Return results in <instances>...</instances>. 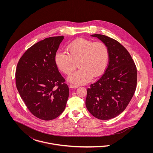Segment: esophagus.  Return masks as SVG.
Here are the masks:
<instances>
[{
	"mask_svg": "<svg viewBox=\"0 0 153 153\" xmlns=\"http://www.w3.org/2000/svg\"><path fill=\"white\" fill-rule=\"evenodd\" d=\"M69 87L71 88H76L78 87V85H76V84H71L69 85Z\"/></svg>",
	"mask_w": 153,
	"mask_h": 153,
	"instance_id": "34e87169",
	"label": "esophagus"
}]
</instances>
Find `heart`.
<instances>
[{
  "label": "heart",
  "instance_id": "1",
  "mask_svg": "<svg viewBox=\"0 0 153 153\" xmlns=\"http://www.w3.org/2000/svg\"><path fill=\"white\" fill-rule=\"evenodd\" d=\"M68 53L58 50L55 61L58 68L65 74H70L76 68L79 69L70 75L68 79L76 84H85L101 75L108 64L109 53L102 42H94L85 39H78L66 46Z\"/></svg>",
  "mask_w": 153,
  "mask_h": 153
}]
</instances>
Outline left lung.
Segmentation results:
<instances>
[{
	"label": "left lung",
	"mask_w": 153,
	"mask_h": 153,
	"mask_svg": "<svg viewBox=\"0 0 153 153\" xmlns=\"http://www.w3.org/2000/svg\"><path fill=\"white\" fill-rule=\"evenodd\" d=\"M106 45L109 62L102 76L87 89L85 101L89 112L97 118H113L126 108L137 87V68L128 51L116 40L95 34Z\"/></svg>",
	"instance_id": "obj_1"
}]
</instances>
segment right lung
I'll list each match as a JSON object with an SVG mask.
<instances>
[{
    "label": "right lung",
    "instance_id": "1",
    "mask_svg": "<svg viewBox=\"0 0 153 153\" xmlns=\"http://www.w3.org/2000/svg\"><path fill=\"white\" fill-rule=\"evenodd\" d=\"M64 36L49 37L30 47L20 58L15 74L18 91L30 112L52 120L65 108L69 88L55 56Z\"/></svg>",
    "mask_w": 153,
    "mask_h": 153
}]
</instances>
